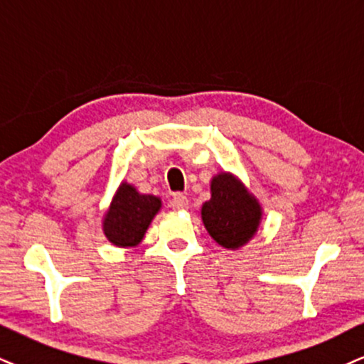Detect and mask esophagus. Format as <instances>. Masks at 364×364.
I'll use <instances>...</instances> for the list:
<instances>
[{
    "instance_id": "obj_1",
    "label": "esophagus",
    "mask_w": 364,
    "mask_h": 364,
    "mask_svg": "<svg viewBox=\"0 0 364 364\" xmlns=\"http://www.w3.org/2000/svg\"><path fill=\"white\" fill-rule=\"evenodd\" d=\"M168 205L175 210H181V209H187L189 208V199H187L183 194H175L172 199H170Z\"/></svg>"
}]
</instances>
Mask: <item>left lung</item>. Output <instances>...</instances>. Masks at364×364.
<instances>
[{"mask_svg":"<svg viewBox=\"0 0 364 364\" xmlns=\"http://www.w3.org/2000/svg\"><path fill=\"white\" fill-rule=\"evenodd\" d=\"M262 208L243 183L230 173H219L210 182V199L203 205L205 230L221 246L240 248L258 230Z\"/></svg>","mask_w":364,"mask_h":364,"instance_id":"1","label":"left lung"}]
</instances>
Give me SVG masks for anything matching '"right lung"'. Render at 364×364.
Wrapping results in <instances>:
<instances>
[{
	"label": "right lung",
	"mask_w": 364,
	"mask_h": 364,
	"mask_svg": "<svg viewBox=\"0 0 364 364\" xmlns=\"http://www.w3.org/2000/svg\"><path fill=\"white\" fill-rule=\"evenodd\" d=\"M160 205L159 197L140 194L133 186L123 182L102 223L106 237L116 246H136Z\"/></svg>",
	"instance_id": "add662e5"
}]
</instances>
